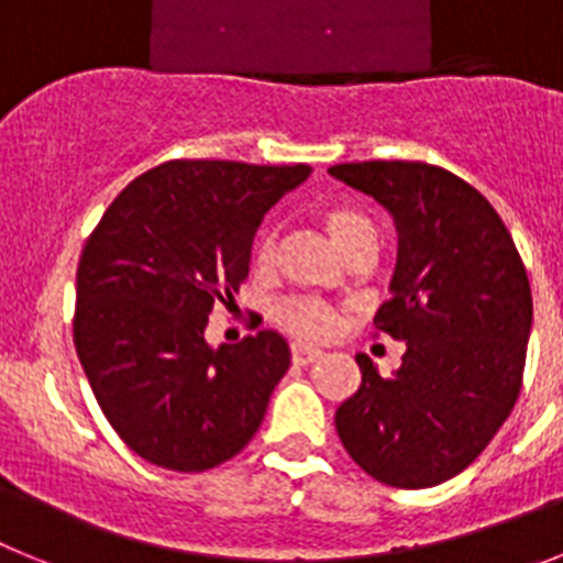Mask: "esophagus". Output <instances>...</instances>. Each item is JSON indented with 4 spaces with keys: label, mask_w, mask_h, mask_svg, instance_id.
Returning a JSON list of instances; mask_svg holds the SVG:
<instances>
[{
    "label": "esophagus",
    "mask_w": 563,
    "mask_h": 563,
    "mask_svg": "<svg viewBox=\"0 0 563 563\" xmlns=\"http://www.w3.org/2000/svg\"><path fill=\"white\" fill-rule=\"evenodd\" d=\"M290 355H292V363H296V366H310V363L321 361V357H324V352L316 350V346H307V343H292Z\"/></svg>",
    "instance_id": "obj_1"
}]
</instances>
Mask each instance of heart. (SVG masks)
Returning <instances> with one entry per match:
<instances>
[{"mask_svg":"<svg viewBox=\"0 0 563 563\" xmlns=\"http://www.w3.org/2000/svg\"><path fill=\"white\" fill-rule=\"evenodd\" d=\"M318 220H321V225L327 228L332 242H335L346 256L361 251V247L377 245L375 225H372V220L361 211V208L335 202V206L321 208ZM273 258H276V231H273V228H262L256 242H253V265L271 267ZM271 316L282 330H287L290 335L298 338H327L335 330V312H332V307H327L324 301H318V298H285V301H278V305L273 307Z\"/></svg>","mask_w":563,"mask_h":563,"instance_id":"heart-1","label":"heart"}]
</instances>
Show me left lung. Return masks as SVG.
<instances>
[{
  "label": "left lung",
  "instance_id": "left-lung-1",
  "mask_svg": "<svg viewBox=\"0 0 563 563\" xmlns=\"http://www.w3.org/2000/svg\"><path fill=\"white\" fill-rule=\"evenodd\" d=\"M330 174L395 217L397 267L375 330L406 341L391 377L355 357L361 386L338 406V437L383 485L434 487L487 449L519 400L530 278L499 213L456 174L409 161Z\"/></svg>",
  "mask_w": 563,
  "mask_h": 563
}]
</instances>
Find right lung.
<instances>
[{
	"instance_id": "obj_1",
	"label": "right lung",
	"mask_w": 563,
	"mask_h": 563,
	"mask_svg": "<svg viewBox=\"0 0 563 563\" xmlns=\"http://www.w3.org/2000/svg\"><path fill=\"white\" fill-rule=\"evenodd\" d=\"M310 166L168 161L89 233L73 341L109 426L152 465L197 474L245 449L290 366L278 332L208 346L213 305L247 278L256 228Z\"/></svg>"
}]
</instances>
